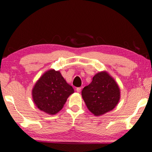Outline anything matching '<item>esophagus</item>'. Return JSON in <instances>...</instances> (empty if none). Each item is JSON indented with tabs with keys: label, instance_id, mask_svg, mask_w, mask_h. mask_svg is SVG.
<instances>
[{
	"label": "esophagus",
	"instance_id": "obj_1",
	"mask_svg": "<svg viewBox=\"0 0 152 152\" xmlns=\"http://www.w3.org/2000/svg\"><path fill=\"white\" fill-rule=\"evenodd\" d=\"M81 88H76V91H77V92H78V93H79V92H80V91H81Z\"/></svg>",
	"mask_w": 152,
	"mask_h": 152
}]
</instances>
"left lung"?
Returning <instances> with one entry per match:
<instances>
[{
	"label": "left lung",
	"mask_w": 152,
	"mask_h": 152,
	"mask_svg": "<svg viewBox=\"0 0 152 152\" xmlns=\"http://www.w3.org/2000/svg\"><path fill=\"white\" fill-rule=\"evenodd\" d=\"M82 96L88 109L96 116H99L111 111L117 105L120 89L107 72H101L84 88Z\"/></svg>",
	"instance_id": "1"
}]
</instances>
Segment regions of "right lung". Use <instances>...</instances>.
<instances>
[{
  "label": "right lung",
  "mask_w": 152,
  "mask_h": 152,
  "mask_svg": "<svg viewBox=\"0 0 152 152\" xmlns=\"http://www.w3.org/2000/svg\"><path fill=\"white\" fill-rule=\"evenodd\" d=\"M74 89L67 84L59 71L50 70L39 79L32 90L33 99L37 108L55 115L63 107Z\"/></svg>",
  "instance_id": "right-lung-1"
}]
</instances>
